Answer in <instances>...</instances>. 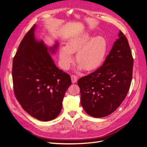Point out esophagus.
I'll return each mask as SVG.
<instances>
[{"instance_id": "esophagus-1", "label": "esophagus", "mask_w": 147, "mask_h": 147, "mask_svg": "<svg viewBox=\"0 0 147 147\" xmlns=\"http://www.w3.org/2000/svg\"><path fill=\"white\" fill-rule=\"evenodd\" d=\"M71 80H72V83H76L78 80V77L76 76V75H72V76H71Z\"/></svg>"}]
</instances>
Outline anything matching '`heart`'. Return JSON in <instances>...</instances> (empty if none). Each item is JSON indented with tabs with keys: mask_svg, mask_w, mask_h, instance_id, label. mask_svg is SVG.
<instances>
[{
	"mask_svg": "<svg viewBox=\"0 0 147 147\" xmlns=\"http://www.w3.org/2000/svg\"><path fill=\"white\" fill-rule=\"evenodd\" d=\"M107 50V43L104 37H93L91 34L83 33L71 38L66 47L59 48V65L64 69H68L74 61V53L79 64L78 69L90 71L94 70L103 62Z\"/></svg>",
	"mask_w": 147,
	"mask_h": 147,
	"instance_id": "b5f03b06",
	"label": "heart"
}]
</instances>
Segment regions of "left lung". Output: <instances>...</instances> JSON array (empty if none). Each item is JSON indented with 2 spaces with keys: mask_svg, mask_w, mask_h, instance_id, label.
I'll return each instance as SVG.
<instances>
[{
  "mask_svg": "<svg viewBox=\"0 0 147 147\" xmlns=\"http://www.w3.org/2000/svg\"><path fill=\"white\" fill-rule=\"evenodd\" d=\"M101 67L78 80L80 103L91 117L102 118L116 110L125 99L132 78L133 57L121 30Z\"/></svg>",
  "mask_w": 147,
  "mask_h": 147,
  "instance_id": "1",
  "label": "left lung"
}]
</instances>
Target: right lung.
Instances as JSON below:
<instances>
[{
    "instance_id": "obj_1",
    "label": "right lung",
    "mask_w": 147,
    "mask_h": 147,
    "mask_svg": "<svg viewBox=\"0 0 147 147\" xmlns=\"http://www.w3.org/2000/svg\"><path fill=\"white\" fill-rule=\"evenodd\" d=\"M34 24L21 42L13 58L12 77L17 100L26 112L40 121H48L60 113L65 91L71 85L70 75L59 70L48 48L34 37Z\"/></svg>"
}]
</instances>
